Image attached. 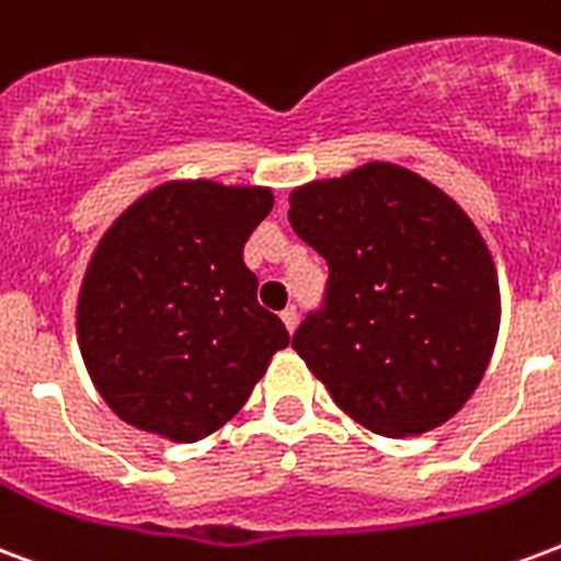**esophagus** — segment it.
<instances>
[{
  "label": "esophagus",
  "mask_w": 561,
  "mask_h": 561,
  "mask_svg": "<svg viewBox=\"0 0 561 561\" xmlns=\"http://www.w3.org/2000/svg\"><path fill=\"white\" fill-rule=\"evenodd\" d=\"M297 320H299V314L294 306H288V309L282 311V323H285V329H288V332H294V329H297Z\"/></svg>",
  "instance_id": "1"
}]
</instances>
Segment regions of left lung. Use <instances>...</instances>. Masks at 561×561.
<instances>
[{
	"label": "left lung",
	"instance_id": "obj_1",
	"mask_svg": "<svg viewBox=\"0 0 561 561\" xmlns=\"http://www.w3.org/2000/svg\"><path fill=\"white\" fill-rule=\"evenodd\" d=\"M288 220L329 267L290 347L337 409L388 438L450 421L500 327L497 273L468 214L412 170L376 161L297 187Z\"/></svg>",
	"mask_w": 561,
	"mask_h": 561
}]
</instances>
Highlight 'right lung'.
I'll return each mask as SVG.
<instances>
[{"mask_svg":"<svg viewBox=\"0 0 561 561\" xmlns=\"http://www.w3.org/2000/svg\"><path fill=\"white\" fill-rule=\"evenodd\" d=\"M267 187L170 182L119 214L79 294V347L102 400L138 430L199 442L241 412L288 329L259 306L243 243Z\"/></svg>","mask_w":561,"mask_h":561,"instance_id":"add662e5","label":"right lung"}]
</instances>
